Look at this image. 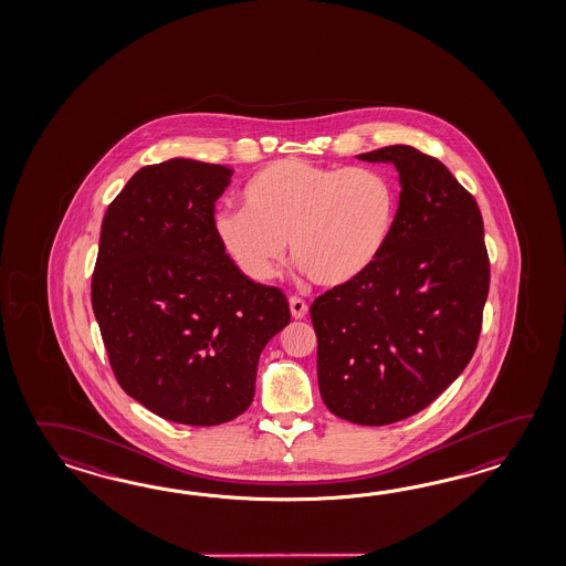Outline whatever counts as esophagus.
Here are the masks:
<instances>
[{
    "instance_id": "1",
    "label": "esophagus",
    "mask_w": 566,
    "mask_h": 566,
    "mask_svg": "<svg viewBox=\"0 0 566 566\" xmlns=\"http://www.w3.org/2000/svg\"><path fill=\"white\" fill-rule=\"evenodd\" d=\"M289 310L295 319H303L307 315V303L300 297H289Z\"/></svg>"
}]
</instances>
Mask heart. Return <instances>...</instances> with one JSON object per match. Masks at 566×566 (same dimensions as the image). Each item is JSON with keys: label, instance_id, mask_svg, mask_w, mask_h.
Instances as JSON below:
<instances>
[{"label": "heart", "instance_id": "heart-1", "mask_svg": "<svg viewBox=\"0 0 566 566\" xmlns=\"http://www.w3.org/2000/svg\"><path fill=\"white\" fill-rule=\"evenodd\" d=\"M242 202L214 217L218 241L242 275L273 277L287 241L291 259L313 283L342 287L380 259L395 229L398 193L378 169L287 157L253 176Z\"/></svg>", "mask_w": 566, "mask_h": 566}]
</instances>
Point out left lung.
Instances as JSON below:
<instances>
[{"mask_svg": "<svg viewBox=\"0 0 566 566\" xmlns=\"http://www.w3.org/2000/svg\"><path fill=\"white\" fill-rule=\"evenodd\" d=\"M398 171L395 229L361 277L313 301L325 407L358 424L427 409L470 364L490 289L478 202L410 145L360 154Z\"/></svg>", "mask_w": 566, "mask_h": 566, "instance_id": "obj_1", "label": "left lung"}]
</instances>
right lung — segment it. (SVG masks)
Here are the masks:
<instances>
[{
	"label": "right lung",
	"mask_w": 566,
	"mask_h": 566,
	"mask_svg": "<svg viewBox=\"0 0 566 566\" xmlns=\"http://www.w3.org/2000/svg\"><path fill=\"white\" fill-rule=\"evenodd\" d=\"M232 169L145 166L103 218L91 300L120 388L168 421L212 427L251 407L261 352L287 297L242 275L218 241Z\"/></svg>",
	"instance_id": "add662e5"
}]
</instances>
